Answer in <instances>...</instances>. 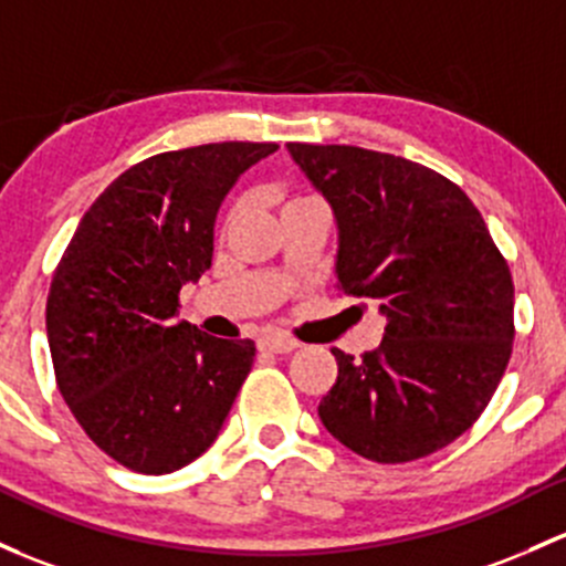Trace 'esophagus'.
<instances>
[{
    "mask_svg": "<svg viewBox=\"0 0 566 566\" xmlns=\"http://www.w3.org/2000/svg\"><path fill=\"white\" fill-rule=\"evenodd\" d=\"M260 349H265V353H273V355H290L295 353V349L301 347L295 338L290 336H276V333H268V336L260 338Z\"/></svg>",
    "mask_w": 566,
    "mask_h": 566,
    "instance_id": "obj_1",
    "label": "esophagus"
}]
</instances>
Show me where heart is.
Masks as SVG:
<instances>
[{
  "label": "heart",
  "instance_id": "1",
  "mask_svg": "<svg viewBox=\"0 0 566 566\" xmlns=\"http://www.w3.org/2000/svg\"><path fill=\"white\" fill-rule=\"evenodd\" d=\"M298 200H303V198H295V200H287V203H298ZM287 203H284V206H287Z\"/></svg>",
  "mask_w": 566,
  "mask_h": 566
}]
</instances>
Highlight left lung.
<instances>
[{"label": "left lung", "instance_id": "left-lung-1", "mask_svg": "<svg viewBox=\"0 0 566 566\" xmlns=\"http://www.w3.org/2000/svg\"><path fill=\"white\" fill-rule=\"evenodd\" d=\"M331 203L338 287L379 303L382 344L319 401L333 437L368 461L403 463L461 437L513 353V276L461 187L392 154L287 143Z\"/></svg>", "mask_w": 566, "mask_h": 566}]
</instances>
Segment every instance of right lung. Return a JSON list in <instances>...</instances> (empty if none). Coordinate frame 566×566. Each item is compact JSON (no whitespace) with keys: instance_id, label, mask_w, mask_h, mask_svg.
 <instances>
[{"instance_id":"right-lung-1","label":"right lung","mask_w":566,"mask_h":566,"mask_svg":"<svg viewBox=\"0 0 566 566\" xmlns=\"http://www.w3.org/2000/svg\"><path fill=\"white\" fill-rule=\"evenodd\" d=\"M276 143H208L157 154L83 213L45 306L59 392L113 461L168 474L222 431L254 363L249 338L178 317V293L211 268L219 206Z\"/></svg>"}]
</instances>
